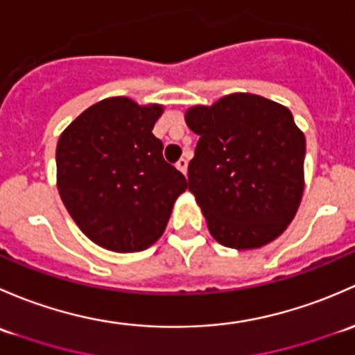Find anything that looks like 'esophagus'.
<instances>
[{
    "instance_id": "34e87169",
    "label": "esophagus",
    "mask_w": 355,
    "mask_h": 355,
    "mask_svg": "<svg viewBox=\"0 0 355 355\" xmlns=\"http://www.w3.org/2000/svg\"><path fill=\"white\" fill-rule=\"evenodd\" d=\"M176 167L186 176V171H188V160H186V159H179L178 164H176Z\"/></svg>"
}]
</instances>
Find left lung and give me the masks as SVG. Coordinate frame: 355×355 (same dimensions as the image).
Wrapping results in <instances>:
<instances>
[{
  "mask_svg": "<svg viewBox=\"0 0 355 355\" xmlns=\"http://www.w3.org/2000/svg\"><path fill=\"white\" fill-rule=\"evenodd\" d=\"M200 137L188 166L189 191L222 246L254 250L295 217L304 189V133L292 112L254 94H231L186 111Z\"/></svg>",
  "mask_w": 355,
  "mask_h": 355,
  "instance_id": "left-lung-1",
  "label": "left lung"
}]
</instances>
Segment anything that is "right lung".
<instances>
[{
  "instance_id": "obj_1",
  "label": "right lung",
  "mask_w": 355,
  "mask_h": 355,
  "mask_svg": "<svg viewBox=\"0 0 355 355\" xmlns=\"http://www.w3.org/2000/svg\"><path fill=\"white\" fill-rule=\"evenodd\" d=\"M162 111L160 104L104 98L85 109L58 141L61 200L80 231L105 250L133 253L152 246L188 188L152 133Z\"/></svg>"
}]
</instances>
